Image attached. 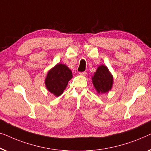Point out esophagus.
Masks as SVG:
<instances>
[{"label": "esophagus", "instance_id": "1", "mask_svg": "<svg viewBox=\"0 0 151 151\" xmlns=\"http://www.w3.org/2000/svg\"><path fill=\"white\" fill-rule=\"evenodd\" d=\"M79 75L81 76H86L87 75V73L86 71L85 72H81V73H79Z\"/></svg>", "mask_w": 151, "mask_h": 151}]
</instances>
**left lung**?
I'll return each mask as SVG.
<instances>
[{
  "label": "left lung",
  "mask_w": 151,
  "mask_h": 151,
  "mask_svg": "<svg viewBox=\"0 0 151 151\" xmlns=\"http://www.w3.org/2000/svg\"><path fill=\"white\" fill-rule=\"evenodd\" d=\"M92 79L93 85L99 94L108 92L113 86V76L105 65L98 67Z\"/></svg>",
  "instance_id": "1"
}]
</instances>
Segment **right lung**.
<instances>
[{
	"label": "right lung",
	"instance_id": "add662e5",
	"mask_svg": "<svg viewBox=\"0 0 151 151\" xmlns=\"http://www.w3.org/2000/svg\"><path fill=\"white\" fill-rule=\"evenodd\" d=\"M72 78L73 73L68 67L62 63H57L48 72L45 78L46 87L50 93L59 96Z\"/></svg>",
	"mask_w": 151,
	"mask_h": 151
}]
</instances>
